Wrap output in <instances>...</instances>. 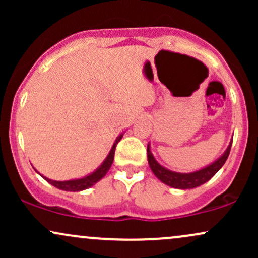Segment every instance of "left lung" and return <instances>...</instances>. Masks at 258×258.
I'll use <instances>...</instances> for the list:
<instances>
[{"label": "left lung", "mask_w": 258, "mask_h": 258, "mask_svg": "<svg viewBox=\"0 0 258 258\" xmlns=\"http://www.w3.org/2000/svg\"><path fill=\"white\" fill-rule=\"evenodd\" d=\"M230 147H232V143H230L229 147L227 148L226 153H224L223 155L217 160V161H215L214 164H211L210 166L203 168V170L197 171V172H191V173L173 172V171H170L167 170V168L162 167L161 165L158 164V161L154 159L153 154L149 149V146L147 148L148 162H149V166L152 168L154 174H155V176L158 177L162 183H165V184L177 189H191V188H197V186L206 183L207 180L211 179L212 177L220 171V168L223 166L224 162L227 161L228 156H229Z\"/></svg>", "instance_id": "1"}]
</instances>
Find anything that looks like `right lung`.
Wrapping results in <instances>:
<instances>
[{
	"label": "right lung",
	"instance_id": "right-lung-1",
	"mask_svg": "<svg viewBox=\"0 0 258 258\" xmlns=\"http://www.w3.org/2000/svg\"><path fill=\"white\" fill-rule=\"evenodd\" d=\"M122 138V136H120V137L116 138V141H115L114 146H112L110 153H109V155L106 156V159L104 160V162H103L100 166L97 168L96 171H94L93 173H91L90 176H86L84 178H80V179H73V180H63V182H60V180H52V179H48L46 178V177H43L44 179L47 180L48 183H51L53 186H55V188L58 189H61V190H67V191H80V190H85V189L90 188V186L96 184L98 180H100L103 178V177L105 176L106 172L109 171V168H110L112 161H114V155H115V149H116V144L119 143L120 139Z\"/></svg>",
	"mask_w": 258,
	"mask_h": 258
}]
</instances>
